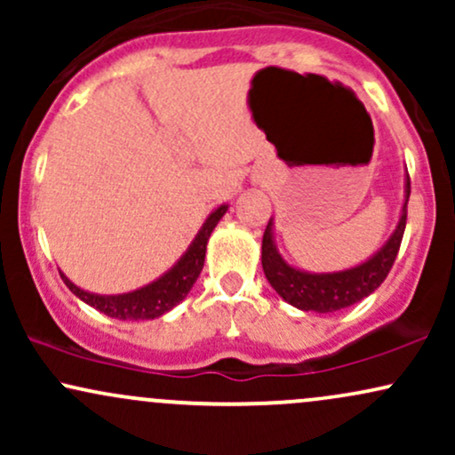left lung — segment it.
Here are the masks:
<instances>
[{"label": "left lung", "mask_w": 455, "mask_h": 455, "mask_svg": "<svg viewBox=\"0 0 455 455\" xmlns=\"http://www.w3.org/2000/svg\"><path fill=\"white\" fill-rule=\"evenodd\" d=\"M411 196V177L406 175V201L402 210L400 222L395 227L389 242L374 254L372 259L357 267L347 271H336V274H306L291 265H286L274 245V235H271V220L263 233V271L267 275L269 284L274 286L275 293L282 299L289 301L291 306L299 310L312 312H336L342 307H348L363 297L379 289L383 280L394 267V260L398 257L402 243V235L406 227V203Z\"/></svg>", "instance_id": "obj_1"}]
</instances>
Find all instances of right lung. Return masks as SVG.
Returning a JSON list of instances; mask_svg holds the SVG:
<instances>
[{
    "mask_svg": "<svg viewBox=\"0 0 455 455\" xmlns=\"http://www.w3.org/2000/svg\"><path fill=\"white\" fill-rule=\"evenodd\" d=\"M227 213V205L218 207L216 212L207 218L203 228L198 231L196 239L192 242L188 252L177 260V265L171 271H166L162 278H158L143 289L132 291V293L124 295H93L87 291L78 289L70 280L61 274V280L66 282L68 289L75 293L78 299L90 304L96 310L104 312L107 316L119 318V321H145V318L162 316L164 312L173 310L184 297L190 293L192 284H195L198 274H201L203 263H205V250L207 239L220 218Z\"/></svg>",
    "mask_w": 455,
    "mask_h": 455,
    "instance_id": "1",
    "label": "right lung"
}]
</instances>
